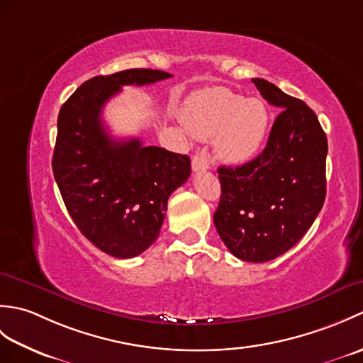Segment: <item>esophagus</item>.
I'll list each match as a JSON object with an SVG mask.
<instances>
[{"instance_id":"1","label":"esophagus","mask_w":363,"mask_h":363,"mask_svg":"<svg viewBox=\"0 0 363 363\" xmlns=\"http://www.w3.org/2000/svg\"><path fill=\"white\" fill-rule=\"evenodd\" d=\"M191 168H194V172H204V169L209 168V160H207L206 154L199 152L194 156V159H191Z\"/></svg>"}]
</instances>
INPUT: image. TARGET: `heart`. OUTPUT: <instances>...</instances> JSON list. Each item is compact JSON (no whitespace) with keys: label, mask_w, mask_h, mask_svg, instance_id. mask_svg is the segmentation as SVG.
Segmentation results:
<instances>
[{"label":"heart","mask_w":363,"mask_h":363,"mask_svg":"<svg viewBox=\"0 0 363 363\" xmlns=\"http://www.w3.org/2000/svg\"><path fill=\"white\" fill-rule=\"evenodd\" d=\"M189 133L209 140L226 164H245L259 152L268 129V111L259 99H246L228 89H206L191 95L181 109Z\"/></svg>","instance_id":"1"}]
</instances>
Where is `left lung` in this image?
<instances>
[{
    "mask_svg": "<svg viewBox=\"0 0 363 363\" xmlns=\"http://www.w3.org/2000/svg\"><path fill=\"white\" fill-rule=\"evenodd\" d=\"M252 82L281 113L256 159L218 168L221 198L213 223L235 257L268 262L295 246L321 211L328 138L304 101L265 79Z\"/></svg>",
    "mask_w": 363,
    "mask_h": 363,
    "instance_id": "1",
    "label": "left lung"
}]
</instances>
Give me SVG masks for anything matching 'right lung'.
<instances>
[{
	"label": "right lung",
	"instance_id": "1",
	"mask_svg": "<svg viewBox=\"0 0 363 363\" xmlns=\"http://www.w3.org/2000/svg\"><path fill=\"white\" fill-rule=\"evenodd\" d=\"M172 74L133 68L86 81L60 107L52 173L74 225L98 250L129 259L156 242L169 195L189 179V156L140 138L115 140L103 107L123 86H146Z\"/></svg>",
	"mask_w": 363,
	"mask_h": 363
}]
</instances>
